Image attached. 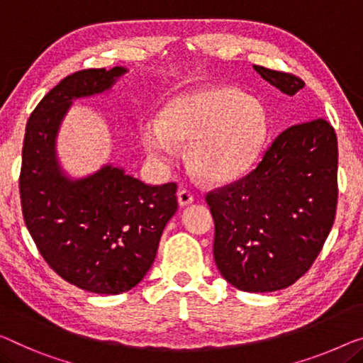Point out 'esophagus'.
Segmentation results:
<instances>
[{
  "instance_id": "obj_1",
  "label": "esophagus",
  "mask_w": 363,
  "mask_h": 363,
  "mask_svg": "<svg viewBox=\"0 0 363 363\" xmlns=\"http://www.w3.org/2000/svg\"><path fill=\"white\" fill-rule=\"evenodd\" d=\"M177 200H179V205L186 207V205H191L194 202V194L191 191H187V189H181V191L177 192Z\"/></svg>"
}]
</instances>
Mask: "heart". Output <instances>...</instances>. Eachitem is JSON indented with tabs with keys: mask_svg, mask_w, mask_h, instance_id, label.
I'll use <instances>...</instances> for the list:
<instances>
[{
	"mask_svg": "<svg viewBox=\"0 0 363 363\" xmlns=\"http://www.w3.org/2000/svg\"><path fill=\"white\" fill-rule=\"evenodd\" d=\"M264 107L231 88H208L176 97L160 122L142 123L145 148L169 166L176 143H189V164L210 182H228L250 169L266 138Z\"/></svg>",
	"mask_w": 363,
	"mask_h": 363,
	"instance_id": "b5f03b06",
	"label": "heart"
}]
</instances>
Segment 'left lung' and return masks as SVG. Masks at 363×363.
I'll use <instances>...</instances> for the list:
<instances>
[{
  "label": "left lung",
  "instance_id": "8db88e82",
  "mask_svg": "<svg viewBox=\"0 0 363 363\" xmlns=\"http://www.w3.org/2000/svg\"><path fill=\"white\" fill-rule=\"evenodd\" d=\"M294 96L305 81L254 65ZM337 137L324 118L285 128L251 172L207 192L220 274L242 291H275L305 275L333 228L337 207Z\"/></svg>",
  "mask_w": 363,
  "mask_h": 363
}]
</instances>
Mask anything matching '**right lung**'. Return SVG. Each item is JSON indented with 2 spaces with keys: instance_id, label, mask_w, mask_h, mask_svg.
I'll list each match as a JSON object with an SVG mask.
<instances>
[{
  "instance_id": "obj_1",
  "label": "right lung",
  "mask_w": 363,
  "mask_h": 363,
  "mask_svg": "<svg viewBox=\"0 0 363 363\" xmlns=\"http://www.w3.org/2000/svg\"><path fill=\"white\" fill-rule=\"evenodd\" d=\"M125 68L81 69L43 96L27 121L19 176L27 230L63 280L101 295L133 289L153 266L161 235L177 210V184L150 186L104 166L69 181L55 156V137L77 97L109 89Z\"/></svg>"
}]
</instances>
